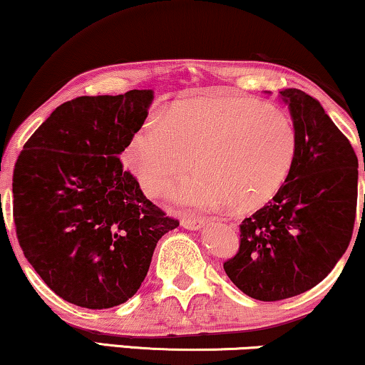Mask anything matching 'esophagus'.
Here are the masks:
<instances>
[{"mask_svg":"<svg viewBox=\"0 0 365 365\" xmlns=\"http://www.w3.org/2000/svg\"><path fill=\"white\" fill-rule=\"evenodd\" d=\"M204 224H206L204 219H196V217H182L181 219V226L186 229H191V231H197V229H201Z\"/></svg>","mask_w":365,"mask_h":365,"instance_id":"esophagus-1","label":"esophagus"}]
</instances>
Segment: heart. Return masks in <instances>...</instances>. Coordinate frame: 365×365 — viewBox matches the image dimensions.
Wrapping results in <instances>:
<instances>
[{
    "label": "heart",
    "mask_w": 365,
    "mask_h": 365,
    "mask_svg": "<svg viewBox=\"0 0 365 365\" xmlns=\"http://www.w3.org/2000/svg\"><path fill=\"white\" fill-rule=\"evenodd\" d=\"M297 133L282 109L237 94L187 99L153 116L134 134L126 163L144 192L166 194L192 166L176 199L214 207L227 201L237 211L266 204L291 173Z\"/></svg>",
    "instance_id": "obj_1"
}]
</instances>
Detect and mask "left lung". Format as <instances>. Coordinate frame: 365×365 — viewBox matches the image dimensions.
<instances>
[{
  "mask_svg": "<svg viewBox=\"0 0 365 365\" xmlns=\"http://www.w3.org/2000/svg\"><path fill=\"white\" fill-rule=\"evenodd\" d=\"M281 98L296 126V161L272 201L244 219L239 251L224 262L229 279L264 302L317 286L346 252L357 212L359 163L349 139L307 93L289 88Z\"/></svg>",
  "mask_w": 365,
  "mask_h": 365,
  "instance_id": "left-lung-1",
  "label": "left lung"
}]
</instances>
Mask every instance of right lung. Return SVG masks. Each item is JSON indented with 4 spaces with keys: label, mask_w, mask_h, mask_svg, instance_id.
Returning a JSON list of instances; mask_svg holds the SVG:
<instances>
[{
    "label": "right lung",
    "mask_w": 365,
    "mask_h": 365,
    "mask_svg": "<svg viewBox=\"0 0 365 365\" xmlns=\"http://www.w3.org/2000/svg\"><path fill=\"white\" fill-rule=\"evenodd\" d=\"M151 89L63 103L28 139L13 173L24 257L74 306L126 302L156 244L179 226L144 196L121 156L148 118Z\"/></svg>",
    "instance_id": "right-lung-1"
}]
</instances>
